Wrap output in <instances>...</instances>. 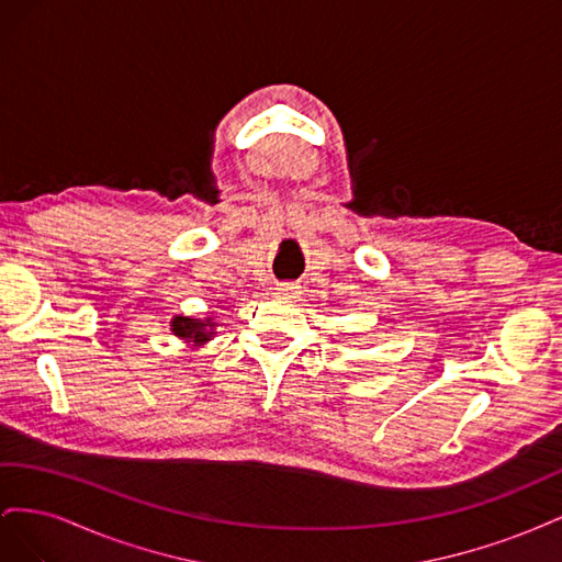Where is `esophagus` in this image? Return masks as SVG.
<instances>
[{"label": "esophagus", "instance_id": "34e87169", "mask_svg": "<svg viewBox=\"0 0 562 562\" xmlns=\"http://www.w3.org/2000/svg\"><path fill=\"white\" fill-rule=\"evenodd\" d=\"M277 295L281 297H295L297 295V285L291 283V281H283L277 285Z\"/></svg>", "mask_w": 562, "mask_h": 562}]
</instances>
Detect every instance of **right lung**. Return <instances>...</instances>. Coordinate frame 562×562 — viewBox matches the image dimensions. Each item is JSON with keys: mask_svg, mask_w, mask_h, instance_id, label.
<instances>
[{"mask_svg": "<svg viewBox=\"0 0 562 562\" xmlns=\"http://www.w3.org/2000/svg\"><path fill=\"white\" fill-rule=\"evenodd\" d=\"M213 323L211 318L209 321H199V318H184V316H178L173 321V333L182 339H192V342H206V339H211V330Z\"/></svg>", "mask_w": 562, "mask_h": 562, "instance_id": "1", "label": "right lung"}]
</instances>
